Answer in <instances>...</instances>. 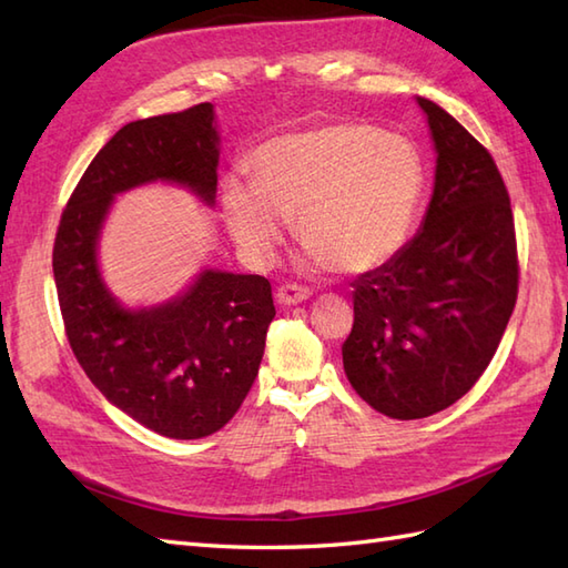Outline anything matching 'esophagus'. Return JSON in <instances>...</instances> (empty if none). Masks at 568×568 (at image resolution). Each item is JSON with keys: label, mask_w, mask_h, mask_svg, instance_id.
Listing matches in <instances>:
<instances>
[{"label": "esophagus", "mask_w": 568, "mask_h": 568, "mask_svg": "<svg viewBox=\"0 0 568 568\" xmlns=\"http://www.w3.org/2000/svg\"><path fill=\"white\" fill-rule=\"evenodd\" d=\"M310 291L307 287H303V285H281L275 291V300L281 305H285V307H291V305H300V303H305V300H310Z\"/></svg>", "instance_id": "34e87169"}]
</instances>
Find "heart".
Here are the masks:
<instances>
[{
    "label": "heart",
    "mask_w": 568,
    "mask_h": 568,
    "mask_svg": "<svg viewBox=\"0 0 568 568\" xmlns=\"http://www.w3.org/2000/svg\"><path fill=\"white\" fill-rule=\"evenodd\" d=\"M251 171L253 185L229 178L224 216L239 248L261 265L273 261L295 220L315 268H378L405 246L425 195L415 143L361 122L265 141Z\"/></svg>",
    "instance_id": "obj_1"
}]
</instances>
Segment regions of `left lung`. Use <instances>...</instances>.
<instances>
[{"mask_svg":"<svg viewBox=\"0 0 568 568\" xmlns=\"http://www.w3.org/2000/svg\"><path fill=\"white\" fill-rule=\"evenodd\" d=\"M437 153L425 220L381 268L354 281L344 371L393 419L464 397L490 364L517 300L510 197L496 161L456 119L417 98Z\"/></svg>","mask_w":568,"mask_h":568,"instance_id":"8db88e82","label":"left lung"}]
</instances>
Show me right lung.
<instances>
[{
	"label": "right lung",
	"mask_w": 568,
	"mask_h": 568,
	"mask_svg": "<svg viewBox=\"0 0 568 568\" xmlns=\"http://www.w3.org/2000/svg\"><path fill=\"white\" fill-rule=\"evenodd\" d=\"M222 136L210 102L122 126L94 155L60 216L53 277L68 342L94 388L155 434L202 439L244 403L275 317L263 275L202 268L185 291L129 307L100 268L116 195L153 183L214 207Z\"/></svg>",
	"instance_id": "right-lung-1"
}]
</instances>
